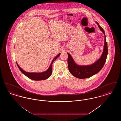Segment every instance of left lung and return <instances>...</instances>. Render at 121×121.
<instances>
[{
    "instance_id": "left-lung-1",
    "label": "left lung",
    "mask_w": 121,
    "mask_h": 121,
    "mask_svg": "<svg viewBox=\"0 0 121 121\" xmlns=\"http://www.w3.org/2000/svg\"><path fill=\"white\" fill-rule=\"evenodd\" d=\"M98 25L100 30L104 35V44L103 53L98 60L94 63L87 65H80L75 63L72 56L67 52L68 54V63L70 73L77 78L84 79L90 78L94 75L96 74L102 69L106 62L108 53V44L106 40L105 32L103 29L100 26L97 22H95Z\"/></svg>"
}]
</instances>
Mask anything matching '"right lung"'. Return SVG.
Listing matches in <instances>:
<instances>
[{
	"label": "right lung",
	"instance_id": "add662e5",
	"mask_svg": "<svg viewBox=\"0 0 121 121\" xmlns=\"http://www.w3.org/2000/svg\"><path fill=\"white\" fill-rule=\"evenodd\" d=\"M60 55V53H59L52 59V62L50 64L49 68H48V69H47L45 71L41 72V73H29V72H27L22 69L18 65V63L17 62H16V63L17 64L18 68L21 71V72L23 73L24 75H25L27 77H28L30 79L36 81L43 80H45L47 78H48L52 74V63L53 61H54V60H55L57 58H58Z\"/></svg>",
	"mask_w": 121,
	"mask_h": 121
}]
</instances>
